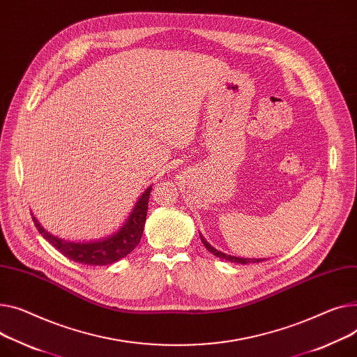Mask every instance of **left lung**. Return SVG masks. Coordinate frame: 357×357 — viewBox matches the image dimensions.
I'll return each mask as SVG.
<instances>
[{
    "label": "left lung",
    "instance_id": "1",
    "mask_svg": "<svg viewBox=\"0 0 357 357\" xmlns=\"http://www.w3.org/2000/svg\"><path fill=\"white\" fill-rule=\"evenodd\" d=\"M199 236H201V241L204 243V245H205V248L209 251V252H212L213 255L215 257H218V258H222V259H225V261H229V263H236V264H250V263H261V261H266L267 258H243V257H235V255H228V254H225V252H222V251H218L217 248H213L205 238L202 236V234H199Z\"/></svg>",
    "mask_w": 357,
    "mask_h": 357
}]
</instances>
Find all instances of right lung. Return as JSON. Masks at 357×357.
<instances>
[{
	"mask_svg": "<svg viewBox=\"0 0 357 357\" xmlns=\"http://www.w3.org/2000/svg\"><path fill=\"white\" fill-rule=\"evenodd\" d=\"M151 191L152 186L146 188L144 194L139 197L132 212L129 213V217L121 228L114 231L113 234L105 236V238H99L94 241H68L44 229L34 215L33 221L38 232L43 235V238L49 241L68 259L87 266L113 264L116 261L125 258L140 243L146 222Z\"/></svg>",
	"mask_w": 357,
	"mask_h": 357,
	"instance_id": "right-lung-1",
	"label": "right lung"
}]
</instances>
